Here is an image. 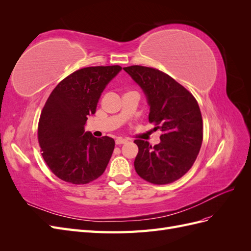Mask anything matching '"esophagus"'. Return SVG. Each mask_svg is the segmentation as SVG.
Returning a JSON list of instances; mask_svg holds the SVG:
<instances>
[{"instance_id":"esophagus-1","label":"esophagus","mask_w":251,"mask_h":251,"mask_svg":"<svg viewBox=\"0 0 251 251\" xmlns=\"http://www.w3.org/2000/svg\"><path fill=\"white\" fill-rule=\"evenodd\" d=\"M127 142V140L126 139H124V138H117L116 140H115V143L117 144V146H120V144H125V143H126Z\"/></svg>"}]
</instances>
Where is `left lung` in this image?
Segmentation results:
<instances>
[{
	"label": "left lung",
	"mask_w": 251,
	"mask_h": 251,
	"mask_svg": "<svg viewBox=\"0 0 251 251\" xmlns=\"http://www.w3.org/2000/svg\"><path fill=\"white\" fill-rule=\"evenodd\" d=\"M124 70L138 83L150 104L149 121L160 130L161 142L151 147L136 139L135 171L150 183L169 184L191 170L203 140V121L194 95L155 68L130 66Z\"/></svg>",
	"instance_id": "8db88e82"
}]
</instances>
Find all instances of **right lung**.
<instances>
[{"instance_id":"add662e5","label":"right lung","mask_w":251,"mask_h":251,"mask_svg":"<svg viewBox=\"0 0 251 251\" xmlns=\"http://www.w3.org/2000/svg\"><path fill=\"white\" fill-rule=\"evenodd\" d=\"M120 66L82 68L52 91L41 113L37 138L51 172L68 183L87 184L103 174L115 147L113 138L85 132L88 116Z\"/></svg>"}]
</instances>
